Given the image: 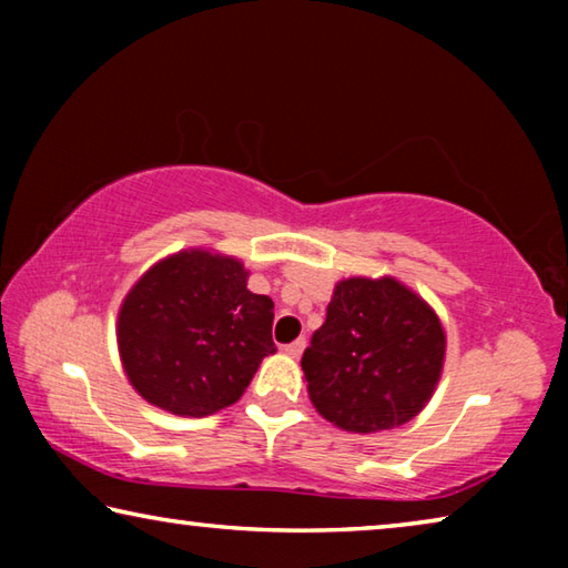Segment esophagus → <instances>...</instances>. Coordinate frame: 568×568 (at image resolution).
Returning <instances> with one entry per match:
<instances>
[{"label": "esophagus", "mask_w": 568, "mask_h": 568, "mask_svg": "<svg viewBox=\"0 0 568 568\" xmlns=\"http://www.w3.org/2000/svg\"><path fill=\"white\" fill-rule=\"evenodd\" d=\"M303 351H305V338H297L293 343H287L285 348H283V353L291 355V358H297V355H301Z\"/></svg>", "instance_id": "1"}]
</instances>
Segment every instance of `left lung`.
Listing matches in <instances>:
<instances>
[{
	"label": "left lung",
	"mask_w": 568,
	"mask_h": 568,
	"mask_svg": "<svg viewBox=\"0 0 568 568\" xmlns=\"http://www.w3.org/2000/svg\"><path fill=\"white\" fill-rule=\"evenodd\" d=\"M444 358L446 333L434 307L386 275L335 285L301 365L325 420L351 434H378L418 416Z\"/></svg>",
	"instance_id": "obj_1"
}]
</instances>
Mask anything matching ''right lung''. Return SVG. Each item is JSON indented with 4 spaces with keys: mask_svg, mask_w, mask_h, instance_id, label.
<instances>
[{
    "mask_svg": "<svg viewBox=\"0 0 568 568\" xmlns=\"http://www.w3.org/2000/svg\"><path fill=\"white\" fill-rule=\"evenodd\" d=\"M273 301L247 291L237 257L180 250L132 285L118 348L132 388L175 416L233 406L273 343Z\"/></svg>",
    "mask_w": 568,
    "mask_h": 568,
    "instance_id": "add662e5",
    "label": "right lung"
}]
</instances>
